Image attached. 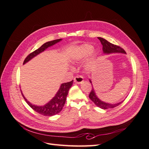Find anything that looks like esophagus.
Returning a JSON list of instances; mask_svg holds the SVG:
<instances>
[{
	"label": "esophagus",
	"instance_id": "esophagus-1",
	"mask_svg": "<svg viewBox=\"0 0 149 149\" xmlns=\"http://www.w3.org/2000/svg\"><path fill=\"white\" fill-rule=\"evenodd\" d=\"M83 77L81 76H76L74 78V81L78 84L81 83L83 81Z\"/></svg>",
	"mask_w": 149,
	"mask_h": 149
}]
</instances>
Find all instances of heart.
Segmentation results:
<instances>
[{
  "label": "heart",
  "mask_w": 149,
  "mask_h": 149,
  "mask_svg": "<svg viewBox=\"0 0 149 149\" xmlns=\"http://www.w3.org/2000/svg\"><path fill=\"white\" fill-rule=\"evenodd\" d=\"M93 49V47L92 45H88V44L83 45L78 48L77 50L75 52L73 56L74 60L75 61H78L84 59V58L88 56L89 54L91 53ZM94 56H95V55H94Z\"/></svg>",
  "instance_id": "heart-1"
}]
</instances>
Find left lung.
I'll use <instances>...</instances> for the list:
<instances>
[{"instance_id":"8db88e82","label":"left lung","mask_w":149,"mask_h":149,"mask_svg":"<svg viewBox=\"0 0 149 149\" xmlns=\"http://www.w3.org/2000/svg\"><path fill=\"white\" fill-rule=\"evenodd\" d=\"M97 38L100 40V42L101 44L102 45V50L103 52L104 53H125V52L124 51V49L123 48H122L121 47L116 45L112 44L109 42H107L106 40L104 39L101 37H97ZM90 83H91V80H89ZM93 89H91V92H90L89 94V97L95 104L98 106L99 107L101 108V109H111V108H114L116 106H119V104L123 102V101L120 102L119 103H117V104H109V103H106L101 101L100 99H99L96 95L95 91Z\"/></svg>"}]
</instances>
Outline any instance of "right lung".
<instances>
[{"label": "right lung", "mask_w": 149, "mask_h": 149, "mask_svg": "<svg viewBox=\"0 0 149 149\" xmlns=\"http://www.w3.org/2000/svg\"><path fill=\"white\" fill-rule=\"evenodd\" d=\"M61 39H56L55 40H53V41L48 42L45 43H44L43 45H42L39 48L36 49V50H35L34 52H31L26 57V58L24 61V64L26 63V62H28L31 59H32L33 57L38 55L39 53L43 52L44 50H45L48 47L53 45L59 42L60 41H61ZM73 80H72L71 81L63 83L61 85V86L59 90H58V91L56 94L55 96L49 102H48L45 105L42 106H35L32 104H31L26 100V99L24 97V94H22V92L21 93L26 103H27L30 106V107L31 108H32L35 111L38 112V113H39L40 114L45 116H52L58 114L62 110L63 107L65 104L66 96L68 95V93L69 89L71 87L72 84H73Z\"/></svg>", "instance_id": "right-lung-1"}]
</instances>
